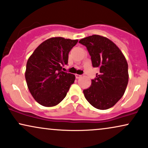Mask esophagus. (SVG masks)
Segmentation results:
<instances>
[{
    "label": "esophagus",
    "mask_w": 148,
    "mask_h": 148,
    "mask_svg": "<svg viewBox=\"0 0 148 148\" xmlns=\"http://www.w3.org/2000/svg\"><path fill=\"white\" fill-rule=\"evenodd\" d=\"M82 77V75H78V74H75V77L77 78V79H79Z\"/></svg>",
    "instance_id": "1"
}]
</instances>
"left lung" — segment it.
Instances as JSON below:
<instances>
[{
	"label": "left lung",
	"mask_w": 148,
	"mask_h": 148,
	"mask_svg": "<svg viewBox=\"0 0 148 148\" xmlns=\"http://www.w3.org/2000/svg\"><path fill=\"white\" fill-rule=\"evenodd\" d=\"M79 42L86 47L92 66L99 68L90 87L83 90L85 98L96 108H110L122 97L127 87L126 60L115 44L103 36L92 35Z\"/></svg>",
	"instance_id": "8db88e82"
}]
</instances>
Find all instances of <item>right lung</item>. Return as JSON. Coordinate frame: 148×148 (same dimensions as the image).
<instances>
[{"mask_svg":"<svg viewBox=\"0 0 148 148\" xmlns=\"http://www.w3.org/2000/svg\"><path fill=\"white\" fill-rule=\"evenodd\" d=\"M77 40L56 37L47 40L34 51L27 63L25 79L29 90L44 106H56L64 99L75 76L64 72L69 53Z\"/></svg>","mask_w":148,"mask_h":148,"instance_id":"obj_1","label":"right lung"}]
</instances>
